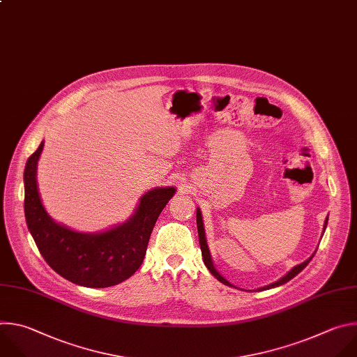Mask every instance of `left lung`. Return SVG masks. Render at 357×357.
Wrapping results in <instances>:
<instances>
[{"mask_svg": "<svg viewBox=\"0 0 357 357\" xmlns=\"http://www.w3.org/2000/svg\"><path fill=\"white\" fill-rule=\"evenodd\" d=\"M326 225H328V217H326V220H325V224H324V232H325V229H326ZM197 228H198V238H199V246H201V253H202V260H204V263H205V266L208 267V270L211 271V274L212 275H215L222 284H225V286H229V287H235L234 284H231L225 277H222L221 274H220V271L215 268V266H213V261H212V257H211V253H209V248H208V243H206V236H205V229H204V221H202V213H201V209L199 208H197ZM317 253V250L305 260V261H303L301 264H297L296 267H293L286 275H282L281 278H278L277 281H274V282H271V284H268V286H264V287H260V289H257V291H263V290H268V289H274V287H278V286H282V284H286V282H289L291 278H294L300 271H303L307 266H308V263L311 261V259L314 257V255ZM235 289H238V287H235Z\"/></svg>", "mask_w": 357, "mask_h": 357, "instance_id": "1", "label": "left lung"}]
</instances>
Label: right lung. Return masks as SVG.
Instances as JSON below:
<instances>
[{
  "label": "right lung",
  "instance_id": "1",
  "mask_svg": "<svg viewBox=\"0 0 357 357\" xmlns=\"http://www.w3.org/2000/svg\"><path fill=\"white\" fill-rule=\"evenodd\" d=\"M43 146L45 142L28 159L24 172L25 220L40 255L57 274L79 286H116L144 261L153 227L176 188H152L139 198L135 212L119 225L102 232H79L56 222L42 204L36 170Z\"/></svg>",
  "mask_w": 357,
  "mask_h": 357
}]
</instances>
